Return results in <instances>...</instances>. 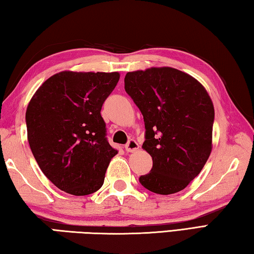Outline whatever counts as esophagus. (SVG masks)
Instances as JSON below:
<instances>
[{"label":"esophagus","instance_id":"34e87169","mask_svg":"<svg viewBox=\"0 0 254 254\" xmlns=\"http://www.w3.org/2000/svg\"><path fill=\"white\" fill-rule=\"evenodd\" d=\"M137 149H139V144H137L136 141L133 140V139L128 141L127 145H126V150L127 152H135Z\"/></svg>","mask_w":254,"mask_h":254}]
</instances>
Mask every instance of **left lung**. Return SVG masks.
<instances>
[{
    "mask_svg": "<svg viewBox=\"0 0 254 254\" xmlns=\"http://www.w3.org/2000/svg\"><path fill=\"white\" fill-rule=\"evenodd\" d=\"M124 88L143 115L152 157L141 185L159 195L183 190L204 168L213 148L214 105L198 80L171 67L128 71Z\"/></svg>",
    "mask_w": 254,
    "mask_h": 254,
    "instance_id": "left-lung-1",
    "label": "left lung"
}]
</instances>
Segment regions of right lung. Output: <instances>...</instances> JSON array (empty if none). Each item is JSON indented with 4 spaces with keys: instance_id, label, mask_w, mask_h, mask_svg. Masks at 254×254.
<instances>
[{
    "instance_id": "right-lung-1",
    "label": "right lung",
    "mask_w": 254,
    "mask_h": 254,
    "mask_svg": "<svg viewBox=\"0 0 254 254\" xmlns=\"http://www.w3.org/2000/svg\"><path fill=\"white\" fill-rule=\"evenodd\" d=\"M119 79L118 71H60L30 100L25 112L30 149L60 190L84 196L104 183L118 150L107 142L101 110Z\"/></svg>"
}]
</instances>
